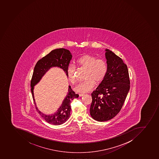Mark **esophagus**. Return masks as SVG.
Listing matches in <instances>:
<instances>
[{
	"label": "esophagus",
	"mask_w": 159,
	"mask_h": 159,
	"mask_svg": "<svg viewBox=\"0 0 159 159\" xmlns=\"http://www.w3.org/2000/svg\"><path fill=\"white\" fill-rule=\"evenodd\" d=\"M79 97H82L84 96V93H79Z\"/></svg>",
	"instance_id": "34e87169"
}]
</instances>
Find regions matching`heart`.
I'll list each match as a JSON object with an SVG mask.
<instances>
[{"instance_id": "obj_1", "label": "heart", "mask_w": 159, "mask_h": 159, "mask_svg": "<svg viewBox=\"0 0 159 159\" xmlns=\"http://www.w3.org/2000/svg\"><path fill=\"white\" fill-rule=\"evenodd\" d=\"M76 64L78 67L85 69V81L81 82L74 88V90L78 93H84L89 92L93 89L95 83H100L105 78L108 70L107 62L102 59H97L94 56L85 54L77 59ZM67 77L72 84L76 83L75 67L70 66L67 67Z\"/></svg>"}]
</instances>
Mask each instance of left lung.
<instances>
[{"label": "left lung", "mask_w": 159, "mask_h": 159, "mask_svg": "<svg viewBox=\"0 0 159 159\" xmlns=\"http://www.w3.org/2000/svg\"><path fill=\"white\" fill-rule=\"evenodd\" d=\"M105 51L108 70L105 78L92 93L90 114L99 122L108 121L119 112L130 89L127 66L121 58Z\"/></svg>", "instance_id": "obj_1"}]
</instances>
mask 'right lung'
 Listing matches in <instances>:
<instances>
[{
	"mask_svg": "<svg viewBox=\"0 0 159 159\" xmlns=\"http://www.w3.org/2000/svg\"><path fill=\"white\" fill-rule=\"evenodd\" d=\"M71 58L72 55L69 50L63 48H57L52 50L49 54L40 59L35 65L34 70L31 81V92L36 108L47 122L55 125L63 124L69 119L71 111L70 103L73 99L78 98L79 95L76 94L69 85L67 95L60 107L54 114L47 115L41 112L37 107L34 95V89L35 85L40 81L45 73L52 67H58L62 69L67 76L66 70Z\"/></svg>",
	"mask_w": 159,
	"mask_h": 159,
	"instance_id": "obj_1",
	"label": "right lung"
}]
</instances>
